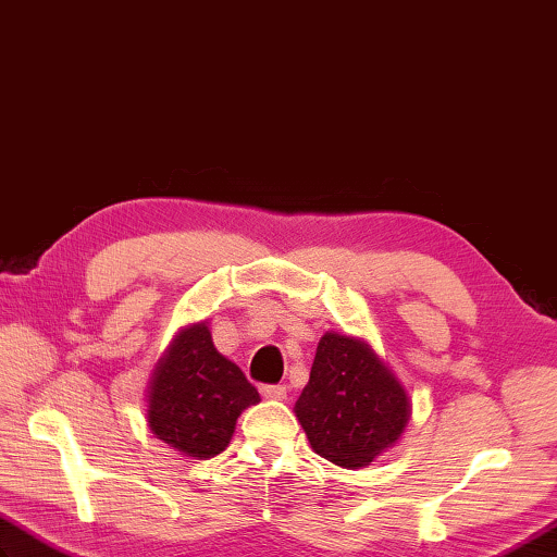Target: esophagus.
<instances>
[{
  "instance_id": "esophagus-1",
  "label": "esophagus",
  "mask_w": 557,
  "mask_h": 557,
  "mask_svg": "<svg viewBox=\"0 0 557 557\" xmlns=\"http://www.w3.org/2000/svg\"><path fill=\"white\" fill-rule=\"evenodd\" d=\"M259 393H262L267 400H283L288 395V388L286 386H262L259 388Z\"/></svg>"
}]
</instances>
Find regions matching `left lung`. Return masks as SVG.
I'll return each instance as SVG.
<instances>
[{
	"instance_id": "obj_1",
	"label": "left lung",
	"mask_w": 557,
	"mask_h": 557,
	"mask_svg": "<svg viewBox=\"0 0 557 557\" xmlns=\"http://www.w3.org/2000/svg\"><path fill=\"white\" fill-rule=\"evenodd\" d=\"M293 412L317 455L360 469L400 441L412 400L364 338L326 331Z\"/></svg>"
}]
</instances>
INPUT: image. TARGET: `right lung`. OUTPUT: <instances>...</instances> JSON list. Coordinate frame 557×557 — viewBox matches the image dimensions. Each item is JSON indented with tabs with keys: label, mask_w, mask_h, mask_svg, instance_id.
Returning <instances> with one entry per match:
<instances>
[{
	"label": "right lung",
	"mask_w": 557,
	"mask_h": 557,
	"mask_svg": "<svg viewBox=\"0 0 557 557\" xmlns=\"http://www.w3.org/2000/svg\"><path fill=\"white\" fill-rule=\"evenodd\" d=\"M257 403V388L214 348L205 319L183 326L154 364L147 426L176 453L207 460L228 448L238 417Z\"/></svg>",
	"instance_id": "obj_1"
}]
</instances>
